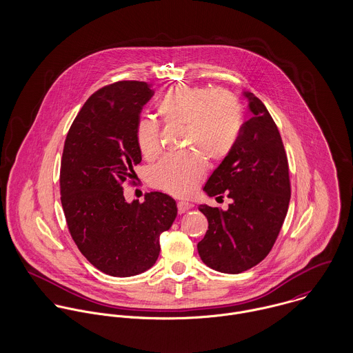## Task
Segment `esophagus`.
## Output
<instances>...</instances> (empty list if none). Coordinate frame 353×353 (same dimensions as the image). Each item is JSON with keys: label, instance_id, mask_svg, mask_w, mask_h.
Listing matches in <instances>:
<instances>
[{"label": "esophagus", "instance_id": "1", "mask_svg": "<svg viewBox=\"0 0 353 353\" xmlns=\"http://www.w3.org/2000/svg\"><path fill=\"white\" fill-rule=\"evenodd\" d=\"M190 208H192V203H190V202H178V213H181V214H182V213H185V212H188Z\"/></svg>", "mask_w": 353, "mask_h": 353}]
</instances>
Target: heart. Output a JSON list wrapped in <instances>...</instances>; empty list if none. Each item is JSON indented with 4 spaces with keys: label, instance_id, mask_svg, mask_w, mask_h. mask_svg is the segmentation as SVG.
Listing matches in <instances>:
<instances>
[{
    "label": "heart",
    "instance_id": "1",
    "mask_svg": "<svg viewBox=\"0 0 353 353\" xmlns=\"http://www.w3.org/2000/svg\"><path fill=\"white\" fill-rule=\"evenodd\" d=\"M156 111L167 126H181L183 148L196 152L168 154L148 172L152 186L176 197L192 194L206 174V159L221 161L232 151L242 126V108L227 90L176 84L163 94ZM136 143L143 157L152 160L160 152V126L141 119Z\"/></svg>",
    "mask_w": 353,
    "mask_h": 353
}]
</instances>
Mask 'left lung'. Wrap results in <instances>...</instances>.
Segmentation results:
<instances>
[{
  "instance_id": "8db88e82",
  "label": "left lung",
  "mask_w": 353,
  "mask_h": 353,
  "mask_svg": "<svg viewBox=\"0 0 353 353\" xmlns=\"http://www.w3.org/2000/svg\"><path fill=\"white\" fill-rule=\"evenodd\" d=\"M252 117L239 132L230 154L205 183L209 197L232 202L227 210L200 205L208 231L197 245L212 269L238 274L259 263L272 250L291 199L288 159L276 122L252 94Z\"/></svg>"
}]
</instances>
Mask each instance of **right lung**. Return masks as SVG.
I'll return each mask as SVG.
<instances>
[{"mask_svg":"<svg viewBox=\"0 0 353 353\" xmlns=\"http://www.w3.org/2000/svg\"><path fill=\"white\" fill-rule=\"evenodd\" d=\"M153 91L145 81H117L92 94L63 144L61 203L81 254L103 273L129 277L153 266L160 235L175 217V201L160 192L128 203L122 185L136 183L141 161L136 126Z\"/></svg>","mask_w":353,"mask_h":353,"instance_id":"obj_1","label":"right lung"}]
</instances>
